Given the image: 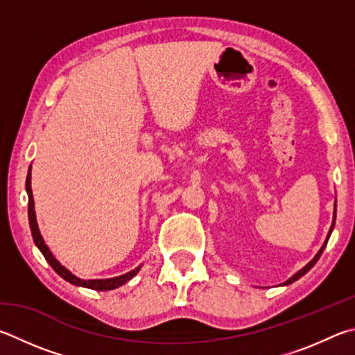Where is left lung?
<instances>
[{"mask_svg":"<svg viewBox=\"0 0 355 355\" xmlns=\"http://www.w3.org/2000/svg\"><path fill=\"white\" fill-rule=\"evenodd\" d=\"M334 223H335V211H334V222H332V227H331V230H329V234H327V239H326V242L323 243V247H321L320 248V251H318V253H317V256H315L313 257V259L311 261V262H309L307 263V266L304 267V268H301L300 270V272L298 273H296V275H293L292 276V278H290V279H287L286 282H284V284L287 286V284H292V282H295L296 279H300L301 278V276H304L307 272H309V270H311L313 266H315V263H317V261L320 259V256H321V253H323V250H324V247H326V243H327V241H329V236H331V233H332V230H334Z\"/></svg>","mask_w":355,"mask_h":355,"instance_id":"1","label":"left lung"}]
</instances>
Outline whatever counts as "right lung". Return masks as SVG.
Listing matches in <instances>:
<instances>
[{
	"label": "right lung",
	"mask_w": 355,
	"mask_h": 355,
	"mask_svg": "<svg viewBox=\"0 0 355 355\" xmlns=\"http://www.w3.org/2000/svg\"><path fill=\"white\" fill-rule=\"evenodd\" d=\"M26 191H28V197H29V202H28V216H29V225H31V233L32 237H34V242L38 247V250L42 251V254L44 256V259L49 262V266L55 270V273H59L63 279H67L68 282L74 286H82V287H88V288H93V290H99V292H104V290H112L119 287L122 284H125L128 279H132L135 275L138 273V268L132 270V272H128L122 276H118V278H112V279H80L74 276L68 270L60 266V262L55 259L51 253L48 245L44 243L43 237L40 234V230H38V225H37V218H35V209H34V197H32V189H31V167H29V172H28V178H26Z\"/></svg>",
	"instance_id": "obj_1"
}]
</instances>
